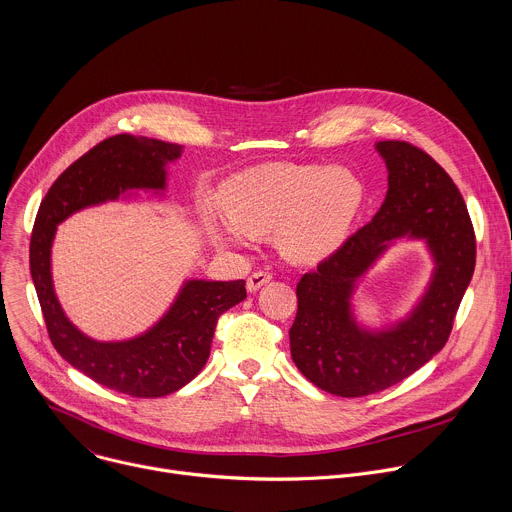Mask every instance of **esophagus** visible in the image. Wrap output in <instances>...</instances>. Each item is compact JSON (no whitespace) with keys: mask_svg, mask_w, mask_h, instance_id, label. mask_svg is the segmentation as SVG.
I'll list each match as a JSON object with an SVG mask.
<instances>
[{"mask_svg":"<svg viewBox=\"0 0 512 512\" xmlns=\"http://www.w3.org/2000/svg\"><path fill=\"white\" fill-rule=\"evenodd\" d=\"M273 275L269 271H255L249 279H247V289L249 291H257L261 285H265Z\"/></svg>","mask_w":512,"mask_h":512,"instance_id":"esophagus-1","label":"esophagus"}]
</instances>
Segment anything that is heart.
Segmentation results:
<instances>
[{
	"instance_id": "1",
	"label": "heart",
	"mask_w": 512,
	"mask_h": 512,
	"mask_svg": "<svg viewBox=\"0 0 512 512\" xmlns=\"http://www.w3.org/2000/svg\"><path fill=\"white\" fill-rule=\"evenodd\" d=\"M364 200L348 170L306 164H265L233 180L223 210L206 214L208 231L229 245L275 231L281 253L296 263L330 257L346 239Z\"/></svg>"
}]
</instances>
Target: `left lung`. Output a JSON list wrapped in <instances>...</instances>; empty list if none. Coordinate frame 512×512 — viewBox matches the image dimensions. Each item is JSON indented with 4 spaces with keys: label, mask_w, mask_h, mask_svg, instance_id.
<instances>
[{
    "label": "left lung",
    "mask_w": 512,
    "mask_h": 512,
    "mask_svg": "<svg viewBox=\"0 0 512 512\" xmlns=\"http://www.w3.org/2000/svg\"><path fill=\"white\" fill-rule=\"evenodd\" d=\"M389 190L369 225L350 235L298 283L291 358L318 389L340 397L385 391L429 362L450 338L476 265L466 202L431 156L407 141H379ZM397 238L425 240L436 267L410 316L383 331L360 329L349 300L355 281Z\"/></svg>",
    "instance_id": "1"
}]
</instances>
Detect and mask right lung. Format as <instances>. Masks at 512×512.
<instances>
[{"label":"right lung","instance_id":"1","mask_svg":"<svg viewBox=\"0 0 512 512\" xmlns=\"http://www.w3.org/2000/svg\"><path fill=\"white\" fill-rule=\"evenodd\" d=\"M182 145L129 133L113 135L70 164L44 196L30 239V271L58 354L95 383L131 395L164 397L190 383L206 364L221 314L247 298L245 281L188 279L170 310L129 340L101 342L83 334L54 294L50 251L56 227L87 206L117 200L127 190L166 188V166Z\"/></svg>","mask_w":512,"mask_h":512}]
</instances>
